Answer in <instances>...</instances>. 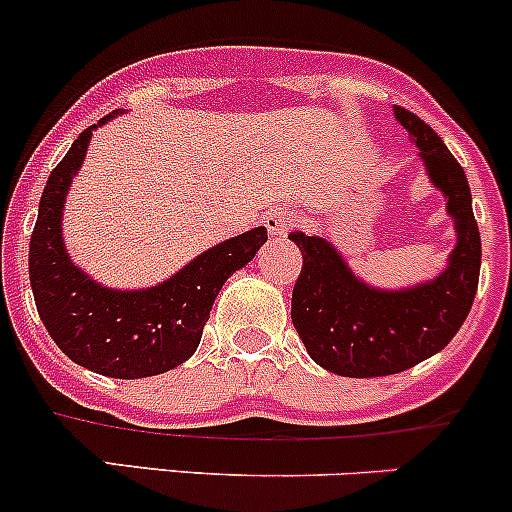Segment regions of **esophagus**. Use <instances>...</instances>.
<instances>
[{"instance_id": "esophagus-1", "label": "esophagus", "mask_w": 512, "mask_h": 512, "mask_svg": "<svg viewBox=\"0 0 512 512\" xmlns=\"http://www.w3.org/2000/svg\"><path fill=\"white\" fill-rule=\"evenodd\" d=\"M294 225L292 210L287 208H275L265 215V227L272 237H285Z\"/></svg>"}]
</instances>
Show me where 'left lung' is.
Listing matches in <instances>:
<instances>
[{
    "mask_svg": "<svg viewBox=\"0 0 512 512\" xmlns=\"http://www.w3.org/2000/svg\"><path fill=\"white\" fill-rule=\"evenodd\" d=\"M394 116L448 200L458 237L446 270L416 287L376 289L361 282L324 237L289 235L304 260L292 289L294 329L319 366L352 379L399 374L441 352L466 322L478 289L480 232L466 173L416 113L396 106Z\"/></svg>",
    "mask_w": 512,
    "mask_h": 512,
    "instance_id": "8db88e82",
    "label": "left lung"
}]
</instances>
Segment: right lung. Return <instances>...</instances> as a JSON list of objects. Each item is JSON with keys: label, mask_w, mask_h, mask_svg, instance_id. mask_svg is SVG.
<instances>
[{"label": "right lung", "mask_w": 512, "mask_h": 512, "mask_svg": "<svg viewBox=\"0 0 512 512\" xmlns=\"http://www.w3.org/2000/svg\"><path fill=\"white\" fill-rule=\"evenodd\" d=\"M118 116L108 113L103 126ZM86 128L51 170L29 242V280L46 332L71 361L111 379H143L175 369L198 349L215 297L227 277L267 242L265 227L230 237L148 289H111L71 262L61 237L66 193L84 163Z\"/></svg>", "instance_id": "right-lung-1"}]
</instances>
